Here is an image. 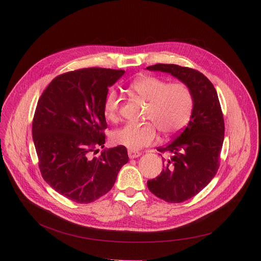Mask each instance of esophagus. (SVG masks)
<instances>
[{
  "mask_svg": "<svg viewBox=\"0 0 261 261\" xmlns=\"http://www.w3.org/2000/svg\"><path fill=\"white\" fill-rule=\"evenodd\" d=\"M128 155L130 159H136L141 155V152L136 151V150H128Z\"/></svg>",
  "mask_w": 261,
  "mask_h": 261,
  "instance_id": "1",
  "label": "esophagus"
}]
</instances>
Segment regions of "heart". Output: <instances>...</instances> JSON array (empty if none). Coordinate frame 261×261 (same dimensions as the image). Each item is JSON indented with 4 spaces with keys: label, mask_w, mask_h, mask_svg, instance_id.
<instances>
[{
    "label": "heart",
    "mask_w": 261,
    "mask_h": 261,
    "mask_svg": "<svg viewBox=\"0 0 261 261\" xmlns=\"http://www.w3.org/2000/svg\"><path fill=\"white\" fill-rule=\"evenodd\" d=\"M130 90L146 101V118L151 122L144 125L127 123L111 134L114 145L136 150L151 145L158 129L164 135L181 131L190 120L194 110V95L184 82H170L158 76L145 75L135 79ZM121 101L116 92L110 91L103 100V114L107 119L115 121L119 117Z\"/></svg>",
    "instance_id": "obj_1"
}]
</instances>
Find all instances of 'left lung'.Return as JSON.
<instances>
[{"label": "left lung", "mask_w": 261, "mask_h": 261, "mask_svg": "<svg viewBox=\"0 0 261 261\" xmlns=\"http://www.w3.org/2000/svg\"><path fill=\"white\" fill-rule=\"evenodd\" d=\"M149 71L169 73L186 84L194 95V110L187 127L171 143L158 147L164 169L147 186L158 198L181 203L198 195L216 175L220 166L224 140V118L218 94L210 79L195 68L158 63Z\"/></svg>", "instance_id": "obj_1"}]
</instances>
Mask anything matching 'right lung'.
Masks as SVG:
<instances>
[{
    "mask_svg": "<svg viewBox=\"0 0 261 261\" xmlns=\"http://www.w3.org/2000/svg\"><path fill=\"white\" fill-rule=\"evenodd\" d=\"M123 70L89 67L51 80L38 100L33 140L41 174L51 188L76 203L106 195L128 163L127 148L103 150L108 125L103 100Z\"/></svg>",
    "mask_w": 261,
    "mask_h": 261,
    "instance_id": "obj_1",
    "label": "right lung"
}]
</instances>
